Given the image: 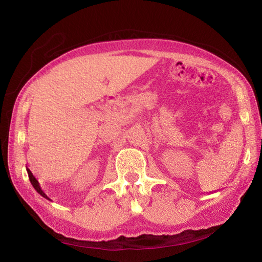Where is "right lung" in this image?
<instances>
[{
  "label": "right lung",
  "instance_id": "add662e5",
  "mask_svg": "<svg viewBox=\"0 0 262 262\" xmlns=\"http://www.w3.org/2000/svg\"><path fill=\"white\" fill-rule=\"evenodd\" d=\"M27 172H28V177H29V180H30V182H31V185H33V187L35 188V190L36 191L40 194V195H42L43 198H46L47 200H49V201H51L49 198H48V195H47L43 191H42V189H41V187H40V185H39V182H38V180L35 178V176L33 175V172H31L28 168H27Z\"/></svg>",
  "mask_w": 262,
  "mask_h": 262
}]
</instances>
